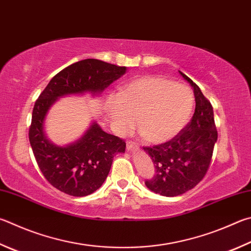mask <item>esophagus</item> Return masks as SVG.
<instances>
[{"instance_id":"1","label":"esophagus","mask_w":251,"mask_h":251,"mask_svg":"<svg viewBox=\"0 0 251 251\" xmlns=\"http://www.w3.org/2000/svg\"><path fill=\"white\" fill-rule=\"evenodd\" d=\"M126 148L128 151H134V150H137L138 149V146L136 145L133 141H127L126 144Z\"/></svg>"}]
</instances>
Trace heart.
Returning <instances> with one entry per match:
<instances>
[{"label": "heart", "mask_w": 251, "mask_h": 251, "mask_svg": "<svg viewBox=\"0 0 251 251\" xmlns=\"http://www.w3.org/2000/svg\"><path fill=\"white\" fill-rule=\"evenodd\" d=\"M194 105L188 85L161 75H146L123 86L107 103L116 129H130L137 118L140 135L152 144L172 139L188 124Z\"/></svg>", "instance_id": "obj_1"}]
</instances>
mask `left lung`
Listing matches in <instances>:
<instances>
[{"mask_svg":"<svg viewBox=\"0 0 251 251\" xmlns=\"http://www.w3.org/2000/svg\"><path fill=\"white\" fill-rule=\"evenodd\" d=\"M193 88L195 111L192 120L176 137L165 144L144 147L152 159L156 175L145 184L163 197H177L193 189L208 170L217 140L213 107L199 86L184 74Z\"/></svg>","mask_w":251,"mask_h":251,"instance_id":"1","label":"left lung"}]
</instances>
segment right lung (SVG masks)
Returning <instances> with one entry per match:
<instances>
[{"instance_id":"right-lung-1","label":"right lung","mask_w":251,"mask_h":251,"mask_svg":"<svg viewBox=\"0 0 251 251\" xmlns=\"http://www.w3.org/2000/svg\"><path fill=\"white\" fill-rule=\"evenodd\" d=\"M126 71V67L85 59L58 72L36 101L29 127V143L44 176L61 192L72 197H86L95 192L105 181L114 156L125 152L126 144L93 122L75 143L56 145L47 138L44 130L50 107L65 95H101Z\"/></svg>"}]
</instances>
